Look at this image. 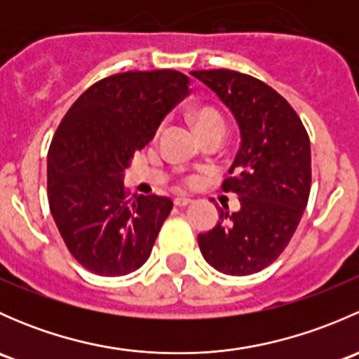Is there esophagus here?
Instances as JSON below:
<instances>
[{"label": "esophagus", "instance_id": "obj_1", "mask_svg": "<svg viewBox=\"0 0 359 359\" xmlns=\"http://www.w3.org/2000/svg\"><path fill=\"white\" fill-rule=\"evenodd\" d=\"M191 198H187V196H177L175 200H173V203H175L177 206H187V205H191Z\"/></svg>", "mask_w": 359, "mask_h": 359}]
</instances>
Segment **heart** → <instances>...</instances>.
<instances>
[{"label":"heart","instance_id":"obj_1","mask_svg":"<svg viewBox=\"0 0 359 359\" xmlns=\"http://www.w3.org/2000/svg\"><path fill=\"white\" fill-rule=\"evenodd\" d=\"M193 123L198 133L205 132V130H210V128H224V118L220 116V112L213 109V107H200V109L194 111ZM187 182L194 184L193 177H191Z\"/></svg>","mask_w":359,"mask_h":359}]
</instances>
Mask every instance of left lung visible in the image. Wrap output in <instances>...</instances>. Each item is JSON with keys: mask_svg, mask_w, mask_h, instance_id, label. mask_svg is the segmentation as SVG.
Returning <instances> with one entry per match:
<instances>
[{"mask_svg": "<svg viewBox=\"0 0 359 359\" xmlns=\"http://www.w3.org/2000/svg\"><path fill=\"white\" fill-rule=\"evenodd\" d=\"M229 107L241 144L222 189L241 208L220 210V220L198 236L206 262L231 276H248L273 264L290 243L311 191L309 135L293 107L260 79L229 69L193 71Z\"/></svg>", "mask_w": 359, "mask_h": 359, "instance_id": "1", "label": "left lung"}]
</instances>
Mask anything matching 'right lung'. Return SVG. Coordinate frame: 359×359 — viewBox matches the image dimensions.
Wrapping results in <instances>:
<instances>
[{
	"label": "right lung",
	"mask_w": 359,
	"mask_h": 359,
	"mask_svg": "<svg viewBox=\"0 0 359 359\" xmlns=\"http://www.w3.org/2000/svg\"><path fill=\"white\" fill-rule=\"evenodd\" d=\"M179 71H128L78 97L48 151V203L71 255L90 273L125 276L151 255L173 201L133 194L123 173L163 118L189 95Z\"/></svg>",
	"instance_id": "add662e5"
}]
</instances>
